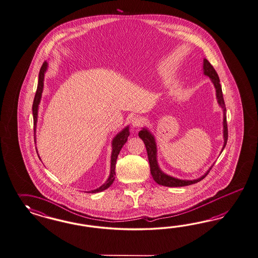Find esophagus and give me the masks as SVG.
Listing matches in <instances>:
<instances>
[{
  "label": "esophagus",
  "instance_id": "1",
  "mask_svg": "<svg viewBox=\"0 0 258 258\" xmlns=\"http://www.w3.org/2000/svg\"><path fill=\"white\" fill-rule=\"evenodd\" d=\"M145 124V119L140 116H137V117H134L132 121V125L133 127H140L142 125Z\"/></svg>",
  "mask_w": 258,
  "mask_h": 258
}]
</instances>
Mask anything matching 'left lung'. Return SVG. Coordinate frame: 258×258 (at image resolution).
<instances>
[{
  "label": "left lung",
  "instance_id": "left-lung-1",
  "mask_svg": "<svg viewBox=\"0 0 258 258\" xmlns=\"http://www.w3.org/2000/svg\"><path fill=\"white\" fill-rule=\"evenodd\" d=\"M203 74L207 77H209L211 79L214 86L216 88V95H217V99L219 106L222 108L223 110V138H224V144L221 149V152L223 151V149L226 146L227 140H228V127H227L226 121V107H225V103L223 99V94H222V89L220 86V81H219V76L217 74L216 70L214 69V67L212 66L211 63L209 62L206 58L203 59ZM139 137L144 142L147 152H148V157H149V165H150V173L153 177L154 180L156 181L158 184L160 185H164V186H168V187H180V186H186L190 185L193 183H197L199 181L203 180L209 171L211 170V167L207 170V172L203 175L201 178L196 179V180H180L177 178H174L172 176H169L167 174H165L161 170L158 161H157V146L156 142L154 135L149 132L147 127L142 128V131L138 133ZM220 152V153H221Z\"/></svg>",
  "mask_w": 258,
  "mask_h": 258
}]
</instances>
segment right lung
<instances>
[{
    "instance_id": "add662e5",
    "label": "right lung",
    "mask_w": 258,
    "mask_h": 258,
    "mask_svg": "<svg viewBox=\"0 0 258 258\" xmlns=\"http://www.w3.org/2000/svg\"><path fill=\"white\" fill-rule=\"evenodd\" d=\"M48 67V63L44 61L39 74V82H38V87H37V92L35 94V98L33 102V119H34V128L36 131V126H37V121H38V110H39V105L40 99H41V94L43 91V81H44V74L47 70ZM130 136V126H125L124 130H122L120 133L116 134V136L113 138L112 143H111V147H112V151H111V157H110V173H109V178L107 181L102 184L99 188H96L92 191H89L90 193H98L101 192L103 190L109 188L111 183L113 182V180L115 179V164H116V160H117L118 154L120 152L121 149L123 148V146L125 145L127 141V138Z\"/></svg>"
}]
</instances>
